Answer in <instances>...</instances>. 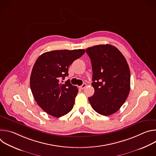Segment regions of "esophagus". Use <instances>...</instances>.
Returning <instances> with one entry per match:
<instances>
[{"label":"esophagus","instance_id":"1","mask_svg":"<svg viewBox=\"0 0 156 156\" xmlns=\"http://www.w3.org/2000/svg\"><path fill=\"white\" fill-rule=\"evenodd\" d=\"M87 85H86V83H83L81 86H80L79 87H80V90H83V89Z\"/></svg>","mask_w":156,"mask_h":156}]
</instances>
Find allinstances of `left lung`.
Wrapping results in <instances>:
<instances>
[{
	"label": "left lung",
	"instance_id": "obj_1",
	"mask_svg": "<svg viewBox=\"0 0 156 156\" xmlns=\"http://www.w3.org/2000/svg\"><path fill=\"white\" fill-rule=\"evenodd\" d=\"M93 69L92 86L94 94L88 98L98 114L108 116L118 111L130 91V71L120 51L110 44L88 48Z\"/></svg>",
	"mask_w": 156,
	"mask_h": 156
}]
</instances>
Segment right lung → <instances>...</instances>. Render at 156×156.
Here are the masks:
<instances>
[{
    "label": "right lung",
    "instance_id": "add662e5",
    "mask_svg": "<svg viewBox=\"0 0 156 156\" xmlns=\"http://www.w3.org/2000/svg\"><path fill=\"white\" fill-rule=\"evenodd\" d=\"M85 52L84 49L47 52L36 60L30 76V87L37 105L55 117L68 114L73 108L78 90L68 80L69 66Z\"/></svg>",
    "mask_w": 156,
    "mask_h": 156
}]
</instances>
